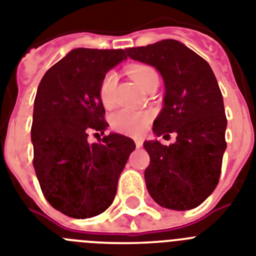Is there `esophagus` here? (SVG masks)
I'll return each instance as SVG.
<instances>
[{"instance_id":"34e87169","label":"esophagus","mask_w":256,"mask_h":256,"mask_svg":"<svg viewBox=\"0 0 256 256\" xmlns=\"http://www.w3.org/2000/svg\"><path fill=\"white\" fill-rule=\"evenodd\" d=\"M134 140H135V146H136V147H142V146H143V140H142L140 138H135Z\"/></svg>"}]
</instances>
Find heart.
Returning a JSON list of instances; mask_svg holds the SVG:
<instances>
[{
  "mask_svg": "<svg viewBox=\"0 0 256 256\" xmlns=\"http://www.w3.org/2000/svg\"><path fill=\"white\" fill-rule=\"evenodd\" d=\"M128 75L134 79L142 88L158 82V72L147 64H132L128 66ZM118 76L114 72H108L102 76L98 86V98L105 108H112L116 104V88H117ZM151 120L148 112L132 110V109H121L112 118V126L114 130L124 134L136 135L147 126Z\"/></svg>",
  "mask_w": 256,
  "mask_h": 256,
  "instance_id": "heart-1",
  "label": "heart"
}]
</instances>
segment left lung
I'll return each mask as SVG.
<instances>
[{"label": "left lung", "mask_w": 256, "mask_h": 256, "mask_svg": "<svg viewBox=\"0 0 256 256\" xmlns=\"http://www.w3.org/2000/svg\"><path fill=\"white\" fill-rule=\"evenodd\" d=\"M128 54L154 66L164 79V108L154 132L177 134L174 144H143L150 154L144 172L148 192L169 210L198 207L218 186L226 148V116L216 76L204 58L172 38L128 48Z\"/></svg>", "instance_id": "1"}]
</instances>
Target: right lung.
Here are the masks:
<instances>
[{"instance_id": "right-lung-1", "label": "right lung", "mask_w": 256, "mask_h": 256, "mask_svg": "<svg viewBox=\"0 0 256 256\" xmlns=\"http://www.w3.org/2000/svg\"><path fill=\"white\" fill-rule=\"evenodd\" d=\"M126 58L124 49H72L38 84L32 162L45 199L70 218H94L113 203L118 178L135 150L134 140L120 134L92 144L87 140L90 132L102 135L108 126L100 82Z\"/></svg>"}]
</instances>
